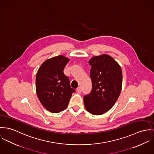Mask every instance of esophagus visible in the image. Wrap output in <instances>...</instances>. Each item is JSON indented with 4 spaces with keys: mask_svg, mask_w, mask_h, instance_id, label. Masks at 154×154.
I'll return each mask as SVG.
<instances>
[{
    "mask_svg": "<svg viewBox=\"0 0 154 154\" xmlns=\"http://www.w3.org/2000/svg\"><path fill=\"white\" fill-rule=\"evenodd\" d=\"M81 88L80 87H79L77 88V92L78 93H81Z\"/></svg>",
    "mask_w": 154,
    "mask_h": 154,
    "instance_id": "1",
    "label": "esophagus"
}]
</instances>
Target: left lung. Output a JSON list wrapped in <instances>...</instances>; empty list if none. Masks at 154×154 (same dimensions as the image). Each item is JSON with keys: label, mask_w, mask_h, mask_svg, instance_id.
Segmentation results:
<instances>
[{"label": "left lung", "mask_w": 154, "mask_h": 154, "mask_svg": "<svg viewBox=\"0 0 154 154\" xmlns=\"http://www.w3.org/2000/svg\"><path fill=\"white\" fill-rule=\"evenodd\" d=\"M91 66V92L84 96L86 110L100 115L109 110L119 96L122 86V71L119 64L110 56H95L88 61Z\"/></svg>", "instance_id": "left-lung-1"}]
</instances>
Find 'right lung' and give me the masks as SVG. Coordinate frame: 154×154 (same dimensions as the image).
<instances>
[{
  "label": "right lung",
  "instance_id": "1",
  "mask_svg": "<svg viewBox=\"0 0 154 154\" xmlns=\"http://www.w3.org/2000/svg\"><path fill=\"white\" fill-rule=\"evenodd\" d=\"M69 61L58 55L45 61L36 76V91L43 106L51 113H59L68 106L72 94L75 91L69 84L64 69Z\"/></svg>",
  "mask_w": 154,
  "mask_h": 154
}]
</instances>
